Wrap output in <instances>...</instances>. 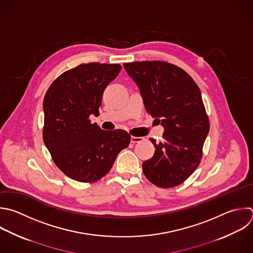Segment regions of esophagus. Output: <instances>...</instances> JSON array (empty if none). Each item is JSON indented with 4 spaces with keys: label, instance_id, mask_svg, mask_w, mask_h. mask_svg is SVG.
<instances>
[{
    "label": "esophagus",
    "instance_id": "esophagus-1",
    "mask_svg": "<svg viewBox=\"0 0 253 253\" xmlns=\"http://www.w3.org/2000/svg\"><path fill=\"white\" fill-rule=\"evenodd\" d=\"M142 140H143V137H141V136H131V138H130V141H131L132 143L141 142Z\"/></svg>",
    "mask_w": 253,
    "mask_h": 253
}]
</instances>
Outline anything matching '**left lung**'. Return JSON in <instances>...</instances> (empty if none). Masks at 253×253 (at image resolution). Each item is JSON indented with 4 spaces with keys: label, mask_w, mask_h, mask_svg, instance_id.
<instances>
[{
    "label": "left lung",
    "mask_w": 253,
    "mask_h": 253,
    "mask_svg": "<svg viewBox=\"0 0 253 253\" xmlns=\"http://www.w3.org/2000/svg\"><path fill=\"white\" fill-rule=\"evenodd\" d=\"M124 67L137 84L147 114L164 126V141L149 138L156 149L142 163L143 174L161 188L180 185L198 168L210 130L201 91L186 71L166 61Z\"/></svg>",
    "instance_id": "1"
}]
</instances>
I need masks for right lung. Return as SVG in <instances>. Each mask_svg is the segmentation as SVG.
Wrapping results in <instances>:
<instances>
[{
	"label": "right lung",
	"mask_w": 253,
	"mask_h": 253,
	"mask_svg": "<svg viewBox=\"0 0 253 253\" xmlns=\"http://www.w3.org/2000/svg\"><path fill=\"white\" fill-rule=\"evenodd\" d=\"M121 69L120 64H80L58 76L44 96V144L56 166L73 180H100L130 142L126 130H104L90 121L91 115L99 116L103 93Z\"/></svg>",
	"instance_id": "obj_1"
}]
</instances>
